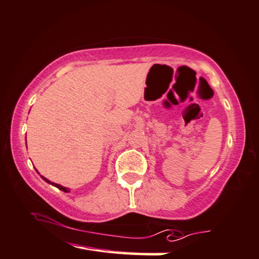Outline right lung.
Returning a JSON list of instances; mask_svg holds the SVG:
<instances>
[{"mask_svg": "<svg viewBox=\"0 0 259 259\" xmlns=\"http://www.w3.org/2000/svg\"><path fill=\"white\" fill-rule=\"evenodd\" d=\"M41 177V176H40ZM41 179H43L44 181H46L48 183H50V185H52V186H54V187H56L58 188V189H60V190H62V191H64V192H69L70 190L68 189V188H65V187H62L61 185H58V183H54V182H51L50 180H48V179L46 178H44V177H41Z\"/></svg>", "mask_w": 259, "mask_h": 259, "instance_id": "1", "label": "right lung"}]
</instances>
